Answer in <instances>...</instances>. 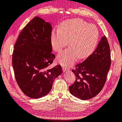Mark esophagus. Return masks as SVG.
<instances>
[{"label":"esophagus","instance_id":"obj_1","mask_svg":"<svg viewBox=\"0 0 122 122\" xmlns=\"http://www.w3.org/2000/svg\"><path fill=\"white\" fill-rule=\"evenodd\" d=\"M62 70H63V71H69V70H70V69H69L68 68L65 67V66H62Z\"/></svg>","mask_w":122,"mask_h":122}]
</instances>
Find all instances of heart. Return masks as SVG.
Returning <instances> with one entry per match:
<instances>
[{"label": "heart", "instance_id": "heart-1", "mask_svg": "<svg viewBox=\"0 0 122 122\" xmlns=\"http://www.w3.org/2000/svg\"><path fill=\"white\" fill-rule=\"evenodd\" d=\"M99 38L96 26L80 19L64 21L60 29H54L51 35L53 49L60 52L69 42V48L57 56V61L64 66H72L78 58H87L94 51Z\"/></svg>", "mask_w": 122, "mask_h": 122}]
</instances>
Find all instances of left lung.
<instances>
[{"label": "left lung", "instance_id": "8db88e82", "mask_svg": "<svg viewBox=\"0 0 122 122\" xmlns=\"http://www.w3.org/2000/svg\"><path fill=\"white\" fill-rule=\"evenodd\" d=\"M111 63L109 45L107 38L103 36L95 51L72 70L76 78L69 87L71 94L81 100L96 96L106 82Z\"/></svg>", "mask_w": 122, "mask_h": 122}]
</instances>
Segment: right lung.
<instances>
[{"instance_id": "right-lung-1", "label": "right lung", "mask_w": 122, "mask_h": 122, "mask_svg": "<svg viewBox=\"0 0 122 122\" xmlns=\"http://www.w3.org/2000/svg\"><path fill=\"white\" fill-rule=\"evenodd\" d=\"M51 24L35 17L20 32L14 45L12 63L19 87L26 96L37 99L46 96L55 79L62 72L60 65L51 69Z\"/></svg>"}]
</instances>
